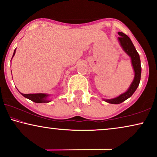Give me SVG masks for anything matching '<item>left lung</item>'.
Segmentation results:
<instances>
[{
    "label": "left lung",
    "instance_id": "left-lung-1",
    "mask_svg": "<svg viewBox=\"0 0 157 157\" xmlns=\"http://www.w3.org/2000/svg\"><path fill=\"white\" fill-rule=\"evenodd\" d=\"M118 34L120 36L118 39L120 43V45L123 48V50L125 51L128 56L131 57L132 59V63L133 68L134 71V78L133 80L132 84L130 85L128 89L125 93L121 94V95L117 96L114 98L111 99H104L106 102H108L109 104H119L124 102L127 98L131 97L136 91L137 87L139 86V82L141 80V61L138 52H137L136 48L132 42V40L126 36L125 33L122 32H119Z\"/></svg>",
    "mask_w": 157,
    "mask_h": 157
}]
</instances>
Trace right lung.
I'll use <instances>...</instances> for the list:
<instances>
[{
    "label": "right lung",
    "mask_w": 157,
    "mask_h": 157,
    "mask_svg": "<svg viewBox=\"0 0 157 157\" xmlns=\"http://www.w3.org/2000/svg\"><path fill=\"white\" fill-rule=\"evenodd\" d=\"M16 49H15L13 55V57L14 56L15 53H16ZM12 57V58H13ZM22 95L25 97L26 98H29L32 101L35 103H48L50 102V101L48 99V94H24L21 93Z\"/></svg>",
    "instance_id": "right-lung-1"
}]
</instances>
